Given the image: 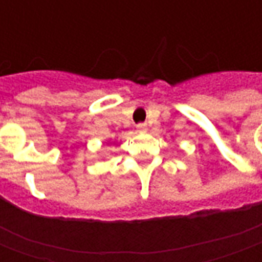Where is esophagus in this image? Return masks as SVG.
Instances as JSON below:
<instances>
[{"label": "esophagus", "instance_id": "esophagus-1", "mask_svg": "<svg viewBox=\"0 0 262 262\" xmlns=\"http://www.w3.org/2000/svg\"><path fill=\"white\" fill-rule=\"evenodd\" d=\"M147 125H146V123H139V125H137V130L140 132V133H144V132H147Z\"/></svg>", "mask_w": 262, "mask_h": 262}]
</instances>
